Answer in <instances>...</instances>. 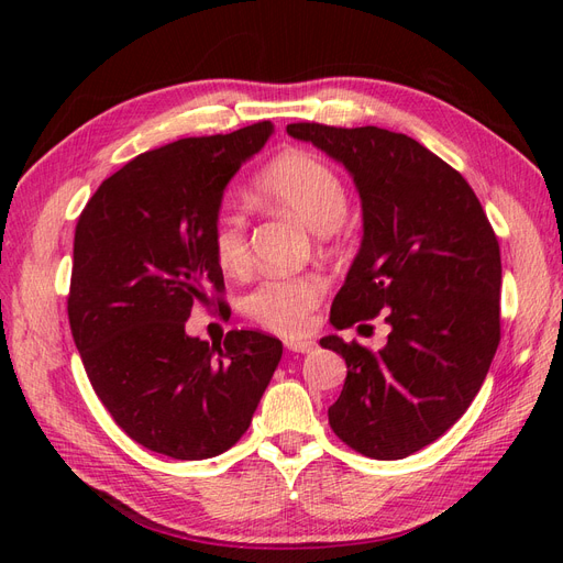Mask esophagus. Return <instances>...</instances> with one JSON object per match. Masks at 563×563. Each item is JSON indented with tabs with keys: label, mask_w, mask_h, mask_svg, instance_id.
I'll use <instances>...</instances> for the list:
<instances>
[{
	"label": "esophagus",
	"mask_w": 563,
	"mask_h": 563,
	"mask_svg": "<svg viewBox=\"0 0 563 563\" xmlns=\"http://www.w3.org/2000/svg\"><path fill=\"white\" fill-rule=\"evenodd\" d=\"M286 347L291 352H310V350H314V343L305 338H291V340H286Z\"/></svg>",
	"instance_id": "1"
}]
</instances>
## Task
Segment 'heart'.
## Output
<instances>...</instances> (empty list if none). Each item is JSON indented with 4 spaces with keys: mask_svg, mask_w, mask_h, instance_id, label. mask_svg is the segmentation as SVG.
<instances>
[{
    "mask_svg": "<svg viewBox=\"0 0 563 563\" xmlns=\"http://www.w3.org/2000/svg\"><path fill=\"white\" fill-rule=\"evenodd\" d=\"M253 187L272 207L298 216L319 234L335 230L347 213V190L331 164L305 150H288L267 162L253 176ZM249 220L236 207H223L213 216L211 249L225 275L246 272L251 253L246 240ZM327 294V282L312 272L265 277L244 300V312L258 327L279 335H300L310 329L312 312Z\"/></svg>",
    "mask_w": 563,
    "mask_h": 563,
    "instance_id": "b5f03b06",
    "label": "heart"
}]
</instances>
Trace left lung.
Listing matches in <instances>:
<instances>
[{"label": "left lung", "mask_w": 563, "mask_h": 563, "mask_svg": "<svg viewBox=\"0 0 563 563\" xmlns=\"http://www.w3.org/2000/svg\"><path fill=\"white\" fill-rule=\"evenodd\" d=\"M286 131L343 162L362 197L364 240L331 323L340 331L385 312L391 329L378 352L338 335L319 340L347 364L329 424L356 453L406 457L467 411L496 356V232L470 183L404 133L317 122Z\"/></svg>", "instance_id": "8db88e82"}]
</instances>
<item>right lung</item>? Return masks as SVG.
Here are the masks:
<instances>
[{"instance_id": "add662e5", "label": "right lung", "mask_w": 563, "mask_h": 563, "mask_svg": "<svg viewBox=\"0 0 563 563\" xmlns=\"http://www.w3.org/2000/svg\"><path fill=\"white\" fill-rule=\"evenodd\" d=\"M258 122L180 139L119 168L75 228L67 319L93 391L135 444L176 460L213 457L249 430L282 343L185 333L195 308L225 305L213 216L242 162L269 139Z\"/></svg>"}]
</instances>
